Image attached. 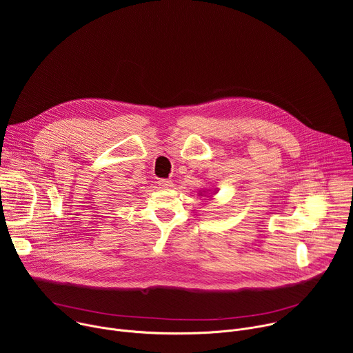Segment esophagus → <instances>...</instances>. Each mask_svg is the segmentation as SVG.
Listing matches in <instances>:
<instances>
[{
    "label": "esophagus",
    "mask_w": 353,
    "mask_h": 353,
    "mask_svg": "<svg viewBox=\"0 0 353 353\" xmlns=\"http://www.w3.org/2000/svg\"><path fill=\"white\" fill-rule=\"evenodd\" d=\"M158 185H159L161 188H170V187L173 185V181L169 180V179H161V180L158 181Z\"/></svg>",
    "instance_id": "1"
}]
</instances>
